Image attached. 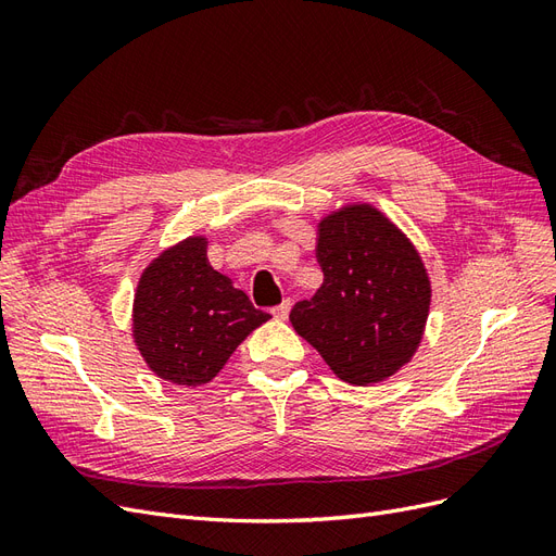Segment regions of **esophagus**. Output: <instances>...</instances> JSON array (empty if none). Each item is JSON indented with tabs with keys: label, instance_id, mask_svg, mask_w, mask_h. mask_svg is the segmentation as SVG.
Here are the masks:
<instances>
[{
	"label": "esophagus",
	"instance_id": "34e87169",
	"mask_svg": "<svg viewBox=\"0 0 556 556\" xmlns=\"http://www.w3.org/2000/svg\"><path fill=\"white\" fill-rule=\"evenodd\" d=\"M290 308H292V301H290V299H285L282 304H280V306H276L271 313H274V317H276V319H285V317L290 315Z\"/></svg>",
	"mask_w": 556,
	"mask_h": 556
}]
</instances>
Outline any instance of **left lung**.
<instances>
[{
  "mask_svg": "<svg viewBox=\"0 0 556 556\" xmlns=\"http://www.w3.org/2000/svg\"><path fill=\"white\" fill-rule=\"evenodd\" d=\"M315 255L325 280L294 304V331L350 384L394 376L413 359L429 317L419 252L384 213L348 204L319 220Z\"/></svg>",
  "mask_w": 556,
  "mask_h": 556,
  "instance_id": "obj_1",
  "label": "left lung"
}]
</instances>
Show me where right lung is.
I'll return each instance as SVG.
<instances>
[{
    "label": "right lung",
    "instance_id": "obj_1",
    "mask_svg": "<svg viewBox=\"0 0 556 556\" xmlns=\"http://www.w3.org/2000/svg\"><path fill=\"white\" fill-rule=\"evenodd\" d=\"M208 241L190 237L146 266L134 294L131 336L157 378L199 387L211 382L268 313L217 274Z\"/></svg>",
    "mask_w": 556,
    "mask_h": 556
}]
</instances>
